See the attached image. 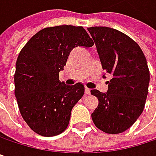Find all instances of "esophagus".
Instances as JSON below:
<instances>
[{
    "label": "esophagus",
    "mask_w": 156,
    "mask_h": 156,
    "mask_svg": "<svg viewBox=\"0 0 156 156\" xmlns=\"http://www.w3.org/2000/svg\"><path fill=\"white\" fill-rule=\"evenodd\" d=\"M90 91H91V90H90L89 88H87V87H86V88H85V92H86V94H90Z\"/></svg>",
    "instance_id": "esophagus-1"
}]
</instances>
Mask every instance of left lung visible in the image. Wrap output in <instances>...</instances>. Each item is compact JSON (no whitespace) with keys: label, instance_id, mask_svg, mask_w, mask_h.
<instances>
[{"label":"left lung","instance_id":"left-lung-1","mask_svg":"<svg viewBox=\"0 0 156 156\" xmlns=\"http://www.w3.org/2000/svg\"><path fill=\"white\" fill-rule=\"evenodd\" d=\"M87 30L95 41L103 69L112 76L106 93L91 90L98 98L91 117L103 132L120 134L137 120L144 108L150 81L146 58L138 44L117 30L91 27Z\"/></svg>","mask_w":156,"mask_h":156}]
</instances>
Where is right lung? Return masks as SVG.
Returning a JSON list of instances; mask_svg holds the SVG:
<instances>
[{"instance_id": "add662e5", "label": "right lung", "mask_w": 156, "mask_h": 156, "mask_svg": "<svg viewBox=\"0 0 156 156\" xmlns=\"http://www.w3.org/2000/svg\"><path fill=\"white\" fill-rule=\"evenodd\" d=\"M94 45L83 27L61 25L36 33L20 52L14 75L15 97L21 116L43 136L61 134L68 127L71 110L83 97L82 83L59 81L70 51Z\"/></svg>"}]
</instances>
